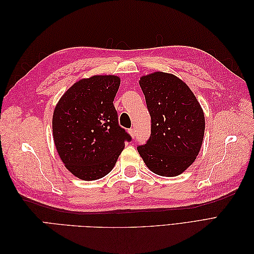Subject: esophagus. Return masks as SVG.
<instances>
[{
	"mask_svg": "<svg viewBox=\"0 0 254 254\" xmlns=\"http://www.w3.org/2000/svg\"><path fill=\"white\" fill-rule=\"evenodd\" d=\"M128 132H129V134L131 135V137H135V135H136V133H135V130H134V128H130L129 130H128Z\"/></svg>",
	"mask_w": 254,
	"mask_h": 254,
	"instance_id": "esophagus-1",
	"label": "esophagus"
}]
</instances>
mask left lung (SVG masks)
I'll list each match as a JSON object with an SVG mask.
<instances>
[{"mask_svg":"<svg viewBox=\"0 0 254 254\" xmlns=\"http://www.w3.org/2000/svg\"><path fill=\"white\" fill-rule=\"evenodd\" d=\"M139 83L151 118V134L137 151L152 173L178 176L200 151L203 110L188 84L174 74L157 71L141 76Z\"/></svg>","mask_w":254,"mask_h":254,"instance_id":"1","label":"left lung"}]
</instances>
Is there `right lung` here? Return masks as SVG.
<instances>
[{
	"label": "right lung",
	"mask_w": 254,
	"mask_h": 254,
	"mask_svg": "<svg viewBox=\"0 0 254 254\" xmlns=\"http://www.w3.org/2000/svg\"><path fill=\"white\" fill-rule=\"evenodd\" d=\"M121 83L115 75H93L76 81L60 97L53 114V137L58 155L75 177L92 181L108 175L125 141L113 106Z\"/></svg>",
	"instance_id": "right-lung-1"
}]
</instances>
